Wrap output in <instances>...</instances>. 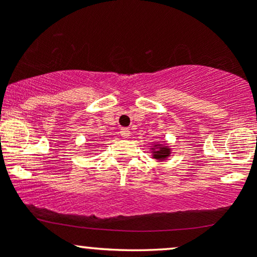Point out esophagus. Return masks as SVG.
<instances>
[{
	"label": "esophagus",
	"mask_w": 257,
	"mask_h": 257,
	"mask_svg": "<svg viewBox=\"0 0 257 257\" xmlns=\"http://www.w3.org/2000/svg\"><path fill=\"white\" fill-rule=\"evenodd\" d=\"M120 135H122L124 139L129 138V135H131V131H129L128 128H122L120 129Z\"/></svg>",
	"instance_id": "34e87169"
}]
</instances>
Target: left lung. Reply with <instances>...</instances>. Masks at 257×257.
I'll list each match as a JSON object with an SVG mask.
<instances>
[{
  "label": "left lung",
  "instance_id": "left-lung-1",
  "mask_svg": "<svg viewBox=\"0 0 257 257\" xmlns=\"http://www.w3.org/2000/svg\"><path fill=\"white\" fill-rule=\"evenodd\" d=\"M153 158L158 159V161H164L170 156V149L166 145H161V144H156L155 149H152Z\"/></svg>",
  "mask_w": 257,
  "mask_h": 257
}]
</instances>
